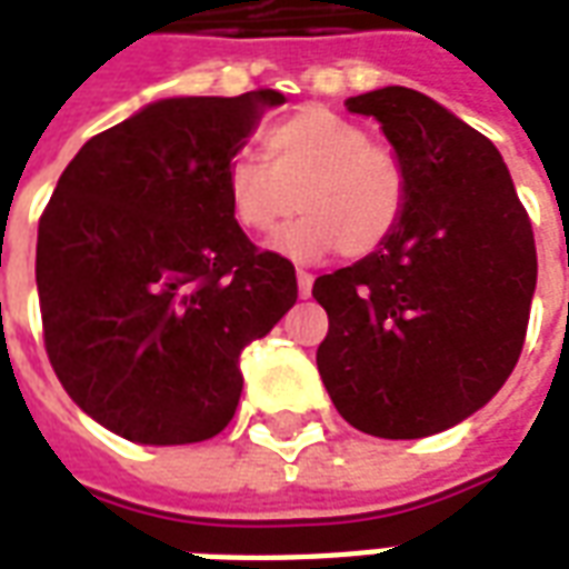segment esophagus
<instances>
[{"label": "esophagus", "mask_w": 569, "mask_h": 569, "mask_svg": "<svg viewBox=\"0 0 569 569\" xmlns=\"http://www.w3.org/2000/svg\"><path fill=\"white\" fill-rule=\"evenodd\" d=\"M296 280H298V296L310 298V289H313V277H310L308 271H298Z\"/></svg>", "instance_id": "34e87169"}]
</instances>
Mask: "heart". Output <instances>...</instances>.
I'll return each instance as SVG.
<instances>
[{
  "instance_id": "obj_1",
  "label": "heart",
  "mask_w": 569,
  "mask_h": 569,
  "mask_svg": "<svg viewBox=\"0 0 569 569\" xmlns=\"http://www.w3.org/2000/svg\"><path fill=\"white\" fill-rule=\"evenodd\" d=\"M224 200L243 231H271L268 249L292 261H317L341 247L347 259L381 249L399 231L408 173L390 146L326 106H305L261 137V158L234 154L224 167Z\"/></svg>"
}]
</instances>
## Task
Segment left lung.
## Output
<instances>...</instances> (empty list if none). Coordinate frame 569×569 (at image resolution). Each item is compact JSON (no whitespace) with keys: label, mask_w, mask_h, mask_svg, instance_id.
I'll use <instances>...</instances> for the list:
<instances>
[{"label":"left lung","mask_w":569,"mask_h":569,"mask_svg":"<svg viewBox=\"0 0 569 569\" xmlns=\"http://www.w3.org/2000/svg\"><path fill=\"white\" fill-rule=\"evenodd\" d=\"M347 112L381 124L408 173L402 224L381 249L322 273L317 369L338 415L378 439H423L497 396L521 357L537 247L497 146L411 88Z\"/></svg>","instance_id":"1"}]
</instances>
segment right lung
Here are the masks:
<instances>
[{"label":"right lung","mask_w":569,"mask_h":569,"mask_svg":"<svg viewBox=\"0 0 569 569\" xmlns=\"http://www.w3.org/2000/svg\"><path fill=\"white\" fill-rule=\"evenodd\" d=\"M283 93L167 97L97 133L39 222L44 347L76 406L140 445L212 439L234 418L240 353L298 298L224 200V167Z\"/></svg>","instance_id":"add662e5"}]
</instances>
